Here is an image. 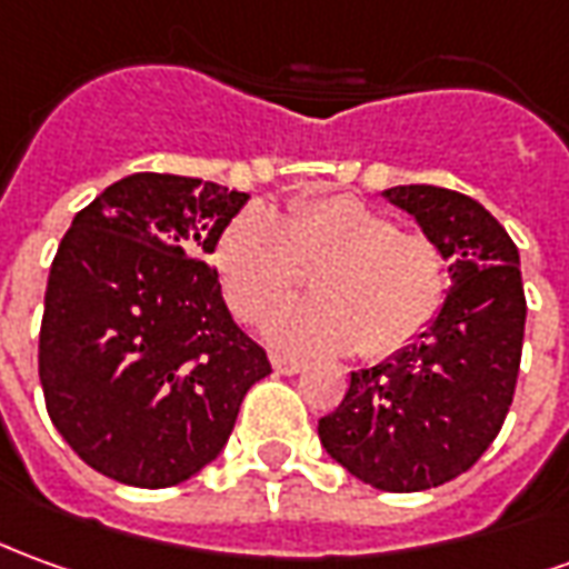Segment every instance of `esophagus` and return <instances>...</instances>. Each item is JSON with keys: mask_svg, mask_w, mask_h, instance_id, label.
Segmentation results:
<instances>
[{"mask_svg": "<svg viewBox=\"0 0 569 569\" xmlns=\"http://www.w3.org/2000/svg\"><path fill=\"white\" fill-rule=\"evenodd\" d=\"M271 367L273 372H280V376H296V372L305 369V363H301V360H292V357H283V353H273Z\"/></svg>", "mask_w": 569, "mask_h": 569, "instance_id": "34e87169", "label": "esophagus"}]
</instances>
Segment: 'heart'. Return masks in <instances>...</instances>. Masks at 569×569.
<instances>
[{
  "label": "heart",
  "instance_id": "1",
  "mask_svg": "<svg viewBox=\"0 0 569 569\" xmlns=\"http://www.w3.org/2000/svg\"><path fill=\"white\" fill-rule=\"evenodd\" d=\"M221 292L243 323L280 305L312 271L308 301L264 320L273 348L326 357L360 348L385 360L422 336L443 308L450 271L440 246L357 197L292 200L280 212L246 206L212 246Z\"/></svg>",
  "mask_w": 569,
  "mask_h": 569
}]
</instances>
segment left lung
I'll return each mask as SVG.
<instances>
[{"instance_id": "left-lung-1", "label": "left lung", "mask_w": 569, "mask_h": 569, "mask_svg": "<svg viewBox=\"0 0 569 569\" xmlns=\"http://www.w3.org/2000/svg\"><path fill=\"white\" fill-rule=\"evenodd\" d=\"M385 197L440 246L452 286L409 348L351 372L317 435L357 480L419 492L459 478L499 435L518 385L527 298L518 246L478 200L435 184Z\"/></svg>"}]
</instances>
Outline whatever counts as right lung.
<instances>
[{"label":"right lung","instance_id":"right-lung-1","mask_svg":"<svg viewBox=\"0 0 569 569\" xmlns=\"http://www.w3.org/2000/svg\"><path fill=\"white\" fill-rule=\"evenodd\" d=\"M249 200L138 172L77 212L51 261L39 381L79 459L129 487H174L224 450L268 353L233 323L212 256Z\"/></svg>","mask_w":569,"mask_h":569}]
</instances>
